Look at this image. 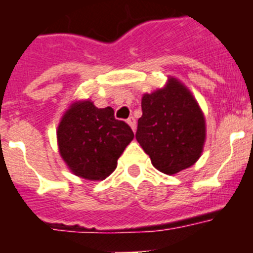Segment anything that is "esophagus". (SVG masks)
<instances>
[{"label":"esophagus","mask_w":253,"mask_h":253,"mask_svg":"<svg viewBox=\"0 0 253 253\" xmlns=\"http://www.w3.org/2000/svg\"><path fill=\"white\" fill-rule=\"evenodd\" d=\"M126 123H128L129 125H130V128L133 129L134 131H135V128H137V124H135V119H134L133 116H130L128 120H126Z\"/></svg>","instance_id":"obj_1"}]
</instances>
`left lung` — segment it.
<instances>
[{
  "mask_svg": "<svg viewBox=\"0 0 253 253\" xmlns=\"http://www.w3.org/2000/svg\"><path fill=\"white\" fill-rule=\"evenodd\" d=\"M135 138L158 171L175 175L202 156L205 119L189 90L169 78L161 90L144 93Z\"/></svg>",
  "mask_w": 253,
  "mask_h": 253,
  "instance_id": "obj_1",
  "label": "left lung"
}]
</instances>
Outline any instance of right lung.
Returning <instances> with one entry per match:
<instances>
[{"mask_svg": "<svg viewBox=\"0 0 253 253\" xmlns=\"http://www.w3.org/2000/svg\"><path fill=\"white\" fill-rule=\"evenodd\" d=\"M133 138L130 126L116 120L110 106L99 109L90 100L73 102L57 130L58 148L68 169L91 181L110 175Z\"/></svg>", "mask_w": 253, "mask_h": 253, "instance_id": "add662e5", "label": "right lung"}]
</instances>
